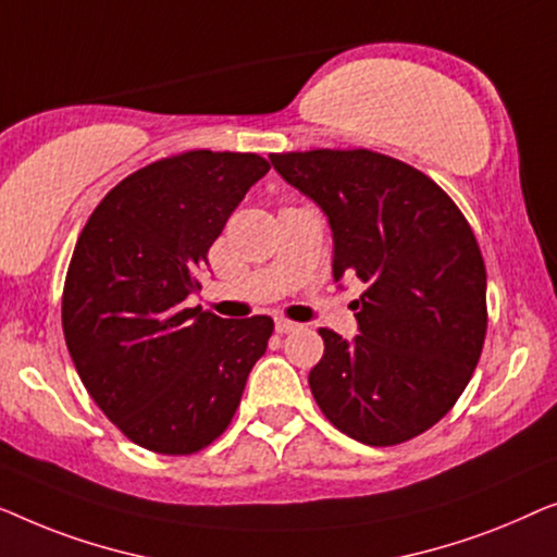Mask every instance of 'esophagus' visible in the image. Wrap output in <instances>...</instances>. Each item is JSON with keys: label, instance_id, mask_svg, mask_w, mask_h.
<instances>
[{"label": "esophagus", "instance_id": "34e87169", "mask_svg": "<svg viewBox=\"0 0 557 557\" xmlns=\"http://www.w3.org/2000/svg\"><path fill=\"white\" fill-rule=\"evenodd\" d=\"M297 323H293V320H285V318H277L275 320V331L280 333V335H285V333H293V331H297Z\"/></svg>", "mask_w": 557, "mask_h": 557}]
</instances>
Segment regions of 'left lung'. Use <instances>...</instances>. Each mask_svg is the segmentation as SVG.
<instances>
[{
    "label": "left lung",
    "mask_w": 557,
    "mask_h": 557,
    "mask_svg": "<svg viewBox=\"0 0 557 557\" xmlns=\"http://www.w3.org/2000/svg\"><path fill=\"white\" fill-rule=\"evenodd\" d=\"M277 174L325 211L333 277L356 275L354 341L320 327L308 375L320 411L368 446L424 434L457 404L487 333V272L474 232L442 186L391 156L270 153Z\"/></svg>",
    "instance_id": "1"
}]
</instances>
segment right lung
Segmentation results:
<instances>
[{"mask_svg": "<svg viewBox=\"0 0 557 557\" xmlns=\"http://www.w3.org/2000/svg\"><path fill=\"white\" fill-rule=\"evenodd\" d=\"M270 163L186 151L133 171L98 203L70 260L62 333L83 386L133 444L194 454L230 426L275 323L184 300L226 219Z\"/></svg>", "mask_w": 557, "mask_h": 557, "instance_id": "1", "label": "right lung"}]
</instances>
